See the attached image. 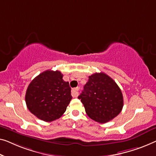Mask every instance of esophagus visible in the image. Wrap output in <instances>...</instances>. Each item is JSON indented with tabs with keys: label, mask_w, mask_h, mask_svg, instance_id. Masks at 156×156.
Here are the masks:
<instances>
[{
	"label": "esophagus",
	"mask_w": 156,
	"mask_h": 156,
	"mask_svg": "<svg viewBox=\"0 0 156 156\" xmlns=\"http://www.w3.org/2000/svg\"><path fill=\"white\" fill-rule=\"evenodd\" d=\"M78 91H79V88L78 87L75 88V89L72 90V92H71L72 96H73V97H77L78 94Z\"/></svg>",
	"instance_id": "esophagus-1"
}]
</instances>
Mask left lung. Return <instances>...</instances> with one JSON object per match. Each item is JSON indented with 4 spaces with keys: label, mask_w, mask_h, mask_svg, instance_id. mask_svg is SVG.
<instances>
[{
    "label": "left lung",
    "mask_w": 156,
    "mask_h": 156,
    "mask_svg": "<svg viewBox=\"0 0 156 156\" xmlns=\"http://www.w3.org/2000/svg\"><path fill=\"white\" fill-rule=\"evenodd\" d=\"M78 98L84 106L87 115L94 121L105 123L121 112L123 97L116 83L104 73L89 76Z\"/></svg>",
    "instance_id": "left-lung-1"
}]
</instances>
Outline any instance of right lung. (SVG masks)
I'll return each instance as SVG.
<instances>
[{
  "label": "right lung",
  "instance_id": "1",
  "mask_svg": "<svg viewBox=\"0 0 156 156\" xmlns=\"http://www.w3.org/2000/svg\"><path fill=\"white\" fill-rule=\"evenodd\" d=\"M59 71L47 70L30 83L25 101L30 112L43 121L59 118L72 99L69 82Z\"/></svg>",
  "mask_w": 156,
  "mask_h": 156
}]
</instances>
